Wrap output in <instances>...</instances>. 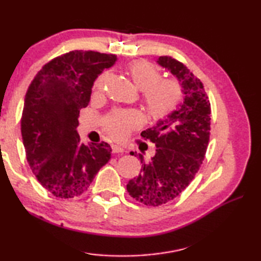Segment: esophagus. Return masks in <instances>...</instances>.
<instances>
[{"label": "esophagus", "instance_id": "1", "mask_svg": "<svg viewBox=\"0 0 261 261\" xmlns=\"http://www.w3.org/2000/svg\"><path fill=\"white\" fill-rule=\"evenodd\" d=\"M113 153H123L124 152V148L122 146H118V145H112Z\"/></svg>", "mask_w": 261, "mask_h": 261}]
</instances>
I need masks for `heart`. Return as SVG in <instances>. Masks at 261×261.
<instances>
[{
    "mask_svg": "<svg viewBox=\"0 0 261 261\" xmlns=\"http://www.w3.org/2000/svg\"><path fill=\"white\" fill-rule=\"evenodd\" d=\"M134 85L143 91V102L149 117L154 121L165 120L173 114L183 98V88L174 78H161L155 65L147 61H136L127 67ZM106 73L94 83L95 92L103 91ZM143 124V116L136 110H116L105 118V131L110 138L123 140Z\"/></svg>",
    "mask_w": 261,
    "mask_h": 261,
    "instance_id": "1",
    "label": "heart"
}]
</instances>
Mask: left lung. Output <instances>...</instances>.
I'll return each instance as SVG.
<instances>
[{"mask_svg":"<svg viewBox=\"0 0 261 261\" xmlns=\"http://www.w3.org/2000/svg\"><path fill=\"white\" fill-rule=\"evenodd\" d=\"M158 63L177 77L184 101L166 120L140 135L155 144V155L149 162L139 155L140 174L129 180L126 190L137 201L153 207L175 199L191 183L204 161L211 135V103L202 83L173 57L160 56Z\"/></svg>","mask_w":261,"mask_h":261,"instance_id":"left-lung-1","label":"left lung"}]
</instances>
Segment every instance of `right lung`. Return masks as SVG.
<instances>
[{"instance_id":"add662e5","label":"right lung","mask_w":261,"mask_h":261,"mask_svg":"<svg viewBox=\"0 0 261 261\" xmlns=\"http://www.w3.org/2000/svg\"><path fill=\"white\" fill-rule=\"evenodd\" d=\"M115 61L113 54L72 50L48 62L30 84L21 137L31 169L53 196H81L109 161V145L101 141L86 146L76 127L79 110L90 102L96 77Z\"/></svg>"}]
</instances>
